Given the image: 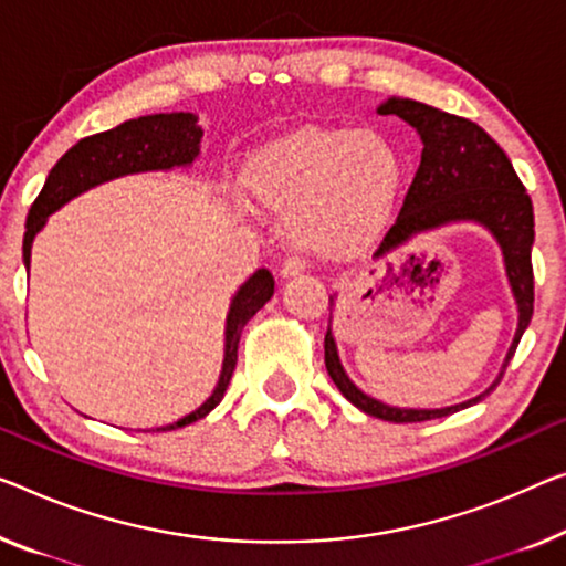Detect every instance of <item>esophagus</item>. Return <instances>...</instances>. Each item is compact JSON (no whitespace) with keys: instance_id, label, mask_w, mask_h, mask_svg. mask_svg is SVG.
<instances>
[{"instance_id":"obj_1","label":"esophagus","mask_w":566,"mask_h":566,"mask_svg":"<svg viewBox=\"0 0 566 566\" xmlns=\"http://www.w3.org/2000/svg\"><path fill=\"white\" fill-rule=\"evenodd\" d=\"M302 272H305V261L292 256V259H284L282 266H280V276L282 280H292V276H300Z\"/></svg>"}]
</instances>
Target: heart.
Listing matches in <instances>:
<instances>
[{"label": "heart", "instance_id": "b5f03b06", "mask_svg": "<svg viewBox=\"0 0 566 566\" xmlns=\"http://www.w3.org/2000/svg\"><path fill=\"white\" fill-rule=\"evenodd\" d=\"M401 182V159L376 132L305 126L251 151L241 196L286 218V235L312 256H353L381 233Z\"/></svg>", "mask_w": 566, "mask_h": 566}]
</instances>
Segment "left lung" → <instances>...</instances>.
<instances>
[{
    "instance_id": "obj_1",
    "label": "left lung",
    "mask_w": 566,
    "mask_h": 566,
    "mask_svg": "<svg viewBox=\"0 0 566 566\" xmlns=\"http://www.w3.org/2000/svg\"><path fill=\"white\" fill-rule=\"evenodd\" d=\"M381 116H399V119L415 126L421 137V163L409 185L407 198L399 210V218L386 233V239L376 251V259L389 251L403 247L417 233H427L450 223H478L493 235L501 247L505 276H509L513 300L518 310L516 335L501 374L475 399H468L454 407L442 409H401L374 399L350 381L337 356L333 327L327 325L325 335V366L333 384L348 399L353 407L368 417L409 424V421L442 419L454 411L468 409L472 403L483 401L503 378V370L518 348L521 335L534 315V266H531V247H534V206L521 185L516 170L505 151L480 129L462 116L440 112V108L419 104L411 98H389L378 106ZM335 305V297H331ZM333 323V319H331Z\"/></svg>"
}]
</instances>
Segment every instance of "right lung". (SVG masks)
I'll list each match as a JSON object with an SVG mask.
<instances>
[{
  "mask_svg": "<svg viewBox=\"0 0 566 566\" xmlns=\"http://www.w3.org/2000/svg\"><path fill=\"white\" fill-rule=\"evenodd\" d=\"M200 139L202 129L198 126V116L188 112H172L139 116V119H129L116 126V129L94 134V137H86L78 145H73L50 170L38 200L32 202L28 213L22 241L24 269H30L32 241L45 229L48 216H53L67 200L78 198L81 192L124 175L190 167L200 155ZM272 294L274 276L266 269H259L239 286V292L231 300L229 315H226L223 366L213 394L196 411H190L188 417L177 419L167 427H157V432H170V429L192 424V421L210 415L221 403L231 384L235 360H239L241 331L272 300Z\"/></svg>",
  "mask_w": 566,
  "mask_h": 566,
  "instance_id": "add662e5",
  "label": "right lung"
}]
</instances>
